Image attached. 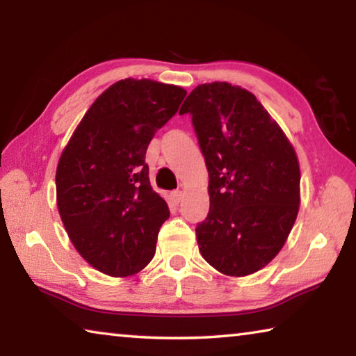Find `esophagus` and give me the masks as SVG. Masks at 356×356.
<instances>
[{"instance_id":"1","label":"esophagus","mask_w":356,"mask_h":356,"mask_svg":"<svg viewBox=\"0 0 356 356\" xmlns=\"http://www.w3.org/2000/svg\"><path fill=\"white\" fill-rule=\"evenodd\" d=\"M182 197H184V193L182 191H174L172 195H171V200H172L174 204H179Z\"/></svg>"}]
</instances>
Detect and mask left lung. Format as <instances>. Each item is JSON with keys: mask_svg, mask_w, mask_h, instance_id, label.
<instances>
[{"mask_svg": "<svg viewBox=\"0 0 356 356\" xmlns=\"http://www.w3.org/2000/svg\"><path fill=\"white\" fill-rule=\"evenodd\" d=\"M191 114L209 171L210 210L196 227L202 257L226 276H248L284 246L300 209L292 143L256 95L226 81L196 86Z\"/></svg>", "mask_w": 356, "mask_h": 356, "instance_id": "8db88e82", "label": "left lung"}]
</instances>
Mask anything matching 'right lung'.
I'll use <instances>...</instances> for the list:
<instances>
[{"label":"right lung","instance_id":"1","mask_svg":"<svg viewBox=\"0 0 356 356\" xmlns=\"http://www.w3.org/2000/svg\"><path fill=\"white\" fill-rule=\"evenodd\" d=\"M185 95L184 88L149 78L116 81L89 106L59 156L56 204L65 232L84 261L113 278L152 261L170 218L144 160Z\"/></svg>","mask_w":356,"mask_h":356}]
</instances>
